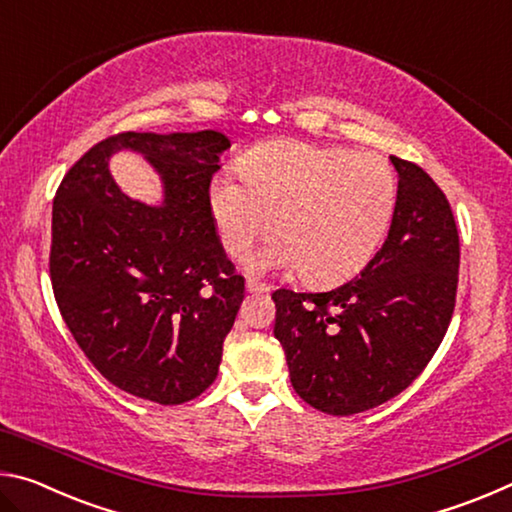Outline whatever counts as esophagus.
<instances>
[{"label":"esophagus","mask_w":512,"mask_h":512,"mask_svg":"<svg viewBox=\"0 0 512 512\" xmlns=\"http://www.w3.org/2000/svg\"><path fill=\"white\" fill-rule=\"evenodd\" d=\"M246 289L250 291V293H266L268 291V287L264 282H257V280H248L246 282Z\"/></svg>","instance_id":"1"}]
</instances>
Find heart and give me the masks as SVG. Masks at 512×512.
Listing matches in <instances>:
<instances>
[{
	"mask_svg": "<svg viewBox=\"0 0 512 512\" xmlns=\"http://www.w3.org/2000/svg\"><path fill=\"white\" fill-rule=\"evenodd\" d=\"M244 183L214 180L210 207L225 253L248 255L273 230L271 246L253 257L255 271L300 268L311 284H336L359 273L393 221L397 180L377 153L323 149L273 140L239 160Z\"/></svg>",
	"mask_w": 512,
	"mask_h": 512,
	"instance_id": "obj_1",
	"label": "heart"
}]
</instances>
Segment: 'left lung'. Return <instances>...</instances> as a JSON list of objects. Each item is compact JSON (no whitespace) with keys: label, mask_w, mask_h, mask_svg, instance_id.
<instances>
[{"label":"left lung","mask_w":512,"mask_h":512,"mask_svg":"<svg viewBox=\"0 0 512 512\" xmlns=\"http://www.w3.org/2000/svg\"><path fill=\"white\" fill-rule=\"evenodd\" d=\"M391 162L400 176L391 230L359 277L325 293L271 296L291 384L329 415L400 395L427 368L454 314L461 244L452 207L418 164Z\"/></svg>","instance_id":"8db88e82"}]
</instances>
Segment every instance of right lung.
Returning <instances> with one entry per match:
<instances>
[{"instance_id": "right-lung-1", "label": "right lung", "mask_w": 512, "mask_h": 512, "mask_svg": "<svg viewBox=\"0 0 512 512\" xmlns=\"http://www.w3.org/2000/svg\"><path fill=\"white\" fill-rule=\"evenodd\" d=\"M140 150L165 203L118 192L109 155ZM228 137L117 133L65 173L51 212L49 275L60 316L110 384L164 406L201 395L244 300V277L216 237L210 185Z\"/></svg>"}]
</instances>
